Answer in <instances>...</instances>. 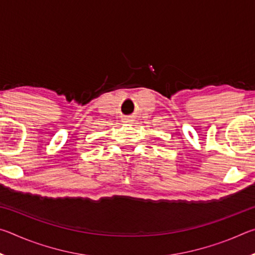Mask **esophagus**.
<instances>
[{
  "label": "esophagus",
  "mask_w": 255,
  "mask_h": 255,
  "mask_svg": "<svg viewBox=\"0 0 255 255\" xmlns=\"http://www.w3.org/2000/svg\"><path fill=\"white\" fill-rule=\"evenodd\" d=\"M125 123H132V119L131 118H126V119H125Z\"/></svg>",
  "instance_id": "34e87169"
}]
</instances>
